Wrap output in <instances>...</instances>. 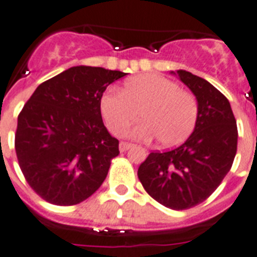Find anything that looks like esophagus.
<instances>
[{
	"instance_id": "esophagus-1",
	"label": "esophagus",
	"mask_w": 257,
	"mask_h": 257,
	"mask_svg": "<svg viewBox=\"0 0 257 257\" xmlns=\"http://www.w3.org/2000/svg\"><path fill=\"white\" fill-rule=\"evenodd\" d=\"M131 147H133V144H131V143H126V142H120L119 151H120V152H126L127 150H130Z\"/></svg>"
}]
</instances>
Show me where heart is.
I'll use <instances>...</instances> for the list:
<instances>
[{
	"instance_id": "b5f03b06",
	"label": "heart",
	"mask_w": 257,
	"mask_h": 257,
	"mask_svg": "<svg viewBox=\"0 0 257 257\" xmlns=\"http://www.w3.org/2000/svg\"><path fill=\"white\" fill-rule=\"evenodd\" d=\"M100 110L107 128L114 135L143 118L131 135L137 139H159L162 147L185 142L194 131L199 114L197 100L165 76L146 74L128 79L122 92L107 89L100 100Z\"/></svg>"
}]
</instances>
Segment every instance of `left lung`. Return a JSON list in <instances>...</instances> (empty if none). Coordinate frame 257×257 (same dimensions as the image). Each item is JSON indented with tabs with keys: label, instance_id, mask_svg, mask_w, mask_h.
Segmentation results:
<instances>
[{
	"label": "left lung",
	"instance_id": "left-lung-1",
	"mask_svg": "<svg viewBox=\"0 0 257 257\" xmlns=\"http://www.w3.org/2000/svg\"><path fill=\"white\" fill-rule=\"evenodd\" d=\"M178 75L195 95L199 114L194 133L168 152H152L139 166L144 190L166 208L183 210L213 194L233 165L238 128L230 102L205 79L186 70Z\"/></svg>",
	"mask_w": 257,
	"mask_h": 257
}]
</instances>
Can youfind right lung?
Returning a JSON list of instances; mask_svg holds the SVG:
<instances>
[{
  "instance_id": "obj_1",
  "label": "right lung",
  "mask_w": 257,
  "mask_h": 257,
  "mask_svg": "<svg viewBox=\"0 0 257 257\" xmlns=\"http://www.w3.org/2000/svg\"><path fill=\"white\" fill-rule=\"evenodd\" d=\"M124 72L74 66L41 83L18 115L15 152L24 178L56 205L88 199L119 155L100 110L106 87Z\"/></svg>"
}]
</instances>
